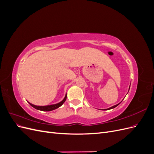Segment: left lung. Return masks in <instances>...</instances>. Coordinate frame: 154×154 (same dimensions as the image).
Listing matches in <instances>:
<instances>
[{"label": "left lung", "instance_id": "8db88e82", "mask_svg": "<svg viewBox=\"0 0 154 154\" xmlns=\"http://www.w3.org/2000/svg\"><path fill=\"white\" fill-rule=\"evenodd\" d=\"M119 104H118V105H114V106H112V107H110V108H109V109H107V110H109V109H114V108H115V107H116V106H117Z\"/></svg>", "mask_w": 154, "mask_h": 154}]
</instances>
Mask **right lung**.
Here are the masks:
<instances>
[{"mask_svg": "<svg viewBox=\"0 0 154 154\" xmlns=\"http://www.w3.org/2000/svg\"><path fill=\"white\" fill-rule=\"evenodd\" d=\"M66 99H67V94H66V96H65L63 100L62 101H60V103L54 104V105H47V106H36V105H32L30 103H29L30 104L31 106H32V107H34L35 109H36L37 110H42V111H51V110H53L56 109H58V107H60V106H62L64 102L66 101Z\"/></svg>", "mask_w": 154, "mask_h": 154, "instance_id": "add662e5", "label": "right lung"}]
</instances>
